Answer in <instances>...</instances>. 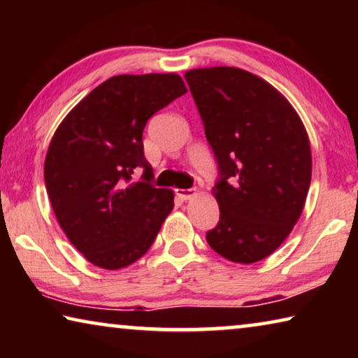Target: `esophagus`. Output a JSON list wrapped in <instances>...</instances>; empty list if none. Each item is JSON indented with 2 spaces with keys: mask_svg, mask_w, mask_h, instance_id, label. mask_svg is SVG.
<instances>
[{
  "mask_svg": "<svg viewBox=\"0 0 358 358\" xmlns=\"http://www.w3.org/2000/svg\"><path fill=\"white\" fill-rule=\"evenodd\" d=\"M175 194H177L181 201H189L192 196H196L197 189L196 187H192V189H175Z\"/></svg>",
  "mask_w": 358,
  "mask_h": 358,
  "instance_id": "1",
  "label": "esophagus"
}]
</instances>
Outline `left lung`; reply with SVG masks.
Listing matches in <instances>:
<instances>
[{"instance_id":"left-lung-1","label":"left lung","mask_w":358,"mask_h":358,"mask_svg":"<svg viewBox=\"0 0 358 358\" xmlns=\"http://www.w3.org/2000/svg\"><path fill=\"white\" fill-rule=\"evenodd\" d=\"M185 78L220 169V222L207 232L208 245L232 262H259L305 207L313 166L305 126L275 87L248 71L217 66Z\"/></svg>"}]
</instances>
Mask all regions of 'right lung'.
<instances>
[{"mask_svg":"<svg viewBox=\"0 0 358 358\" xmlns=\"http://www.w3.org/2000/svg\"><path fill=\"white\" fill-rule=\"evenodd\" d=\"M186 92L177 74L115 76L85 96L52 137L44 178L53 213L99 268L141 259L173 208V191L151 185L142 136L147 121ZM138 168L143 180L132 182Z\"/></svg>","mask_w":358,"mask_h":358,"instance_id":"add662e5","label":"right lung"}]
</instances>
